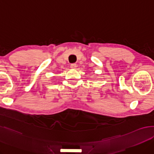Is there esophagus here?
I'll return each instance as SVG.
<instances>
[{
	"instance_id": "1",
	"label": "esophagus",
	"mask_w": 154,
	"mask_h": 154,
	"mask_svg": "<svg viewBox=\"0 0 154 154\" xmlns=\"http://www.w3.org/2000/svg\"><path fill=\"white\" fill-rule=\"evenodd\" d=\"M76 65L75 63H72V64L70 65V68H71V69H76Z\"/></svg>"
}]
</instances>
